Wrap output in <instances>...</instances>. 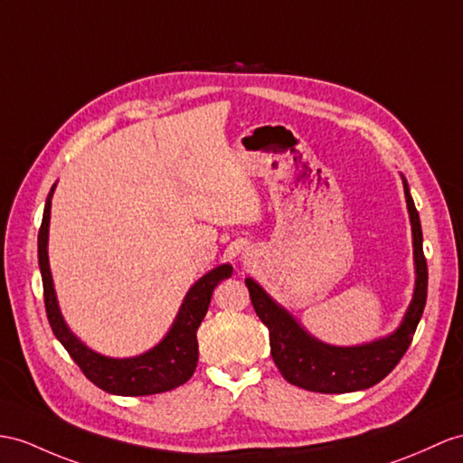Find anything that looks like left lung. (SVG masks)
Instances as JSON below:
<instances>
[{"label": "left lung", "mask_w": 463, "mask_h": 463, "mask_svg": "<svg viewBox=\"0 0 463 463\" xmlns=\"http://www.w3.org/2000/svg\"><path fill=\"white\" fill-rule=\"evenodd\" d=\"M402 184L412 225L416 280L411 307L407 314H404L399 328L391 335L352 347L324 344L304 330L253 279H245L257 317L269 328V344L273 362L279 367L280 375L292 383V385L328 394L364 391L377 385L381 379H385L409 349L416 326H419L424 312L428 267L422 251V228L419 212L414 208V200L404 178Z\"/></svg>", "instance_id": "left-lung-1"}]
</instances>
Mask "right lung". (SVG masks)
<instances>
[{
  "label": "right lung",
  "instance_id": "1",
  "mask_svg": "<svg viewBox=\"0 0 463 463\" xmlns=\"http://www.w3.org/2000/svg\"><path fill=\"white\" fill-rule=\"evenodd\" d=\"M54 188L56 184H52L47 202H44L43 223L39 230V267L43 277L44 308H47V318L56 340L64 345L76 365L82 369V373L106 392L121 394V397H143V394H156L184 385L193 377L198 364L196 330L206 317L212 292L220 280L232 277L233 267L225 263L212 269L210 273L190 287L171 330L149 352L126 359L99 355L71 332L61 314L59 302H56L47 251Z\"/></svg>",
  "mask_w": 463,
  "mask_h": 463
}]
</instances>
